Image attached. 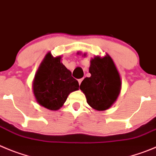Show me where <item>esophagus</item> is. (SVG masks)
<instances>
[{
    "instance_id": "1",
    "label": "esophagus",
    "mask_w": 156,
    "mask_h": 156,
    "mask_svg": "<svg viewBox=\"0 0 156 156\" xmlns=\"http://www.w3.org/2000/svg\"><path fill=\"white\" fill-rule=\"evenodd\" d=\"M82 81H83V78H80V79H78V83H79V85H81V83Z\"/></svg>"
}]
</instances>
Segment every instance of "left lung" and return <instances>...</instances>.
<instances>
[{"instance_id":"8db88e82","label":"left lung","mask_w":156,"mask_h":156,"mask_svg":"<svg viewBox=\"0 0 156 156\" xmlns=\"http://www.w3.org/2000/svg\"><path fill=\"white\" fill-rule=\"evenodd\" d=\"M90 78H85L80 89L85 94L88 104L95 110L104 111L116 101L121 90L120 75L109 55L96 56L91 61Z\"/></svg>"}]
</instances>
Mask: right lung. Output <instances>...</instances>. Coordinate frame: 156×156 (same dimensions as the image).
<instances>
[{
	"label": "right lung",
	"mask_w": 156,
	"mask_h": 156,
	"mask_svg": "<svg viewBox=\"0 0 156 156\" xmlns=\"http://www.w3.org/2000/svg\"><path fill=\"white\" fill-rule=\"evenodd\" d=\"M79 88L78 81L61 62V57L54 58L50 53L41 64L33 83L37 102L49 110H58L68 94Z\"/></svg>",
	"instance_id": "right-lung-1"
}]
</instances>
